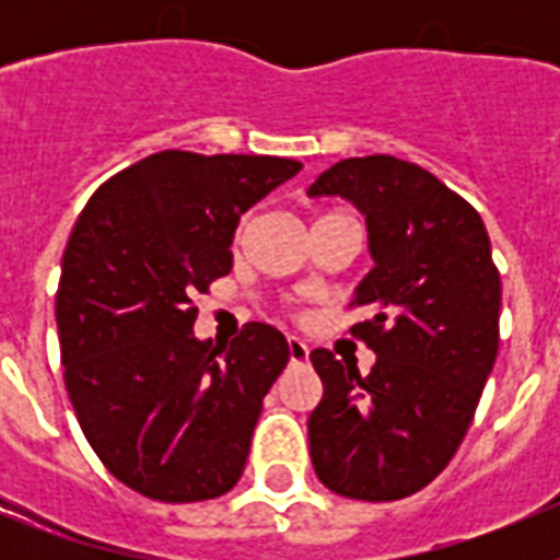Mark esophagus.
<instances>
[{
  "instance_id": "1",
  "label": "esophagus",
  "mask_w": 560,
  "mask_h": 560,
  "mask_svg": "<svg viewBox=\"0 0 560 560\" xmlns=\"http://www.w3.org/2000/svg\"><path fill=\"white\" fill-rule=\"evenodd\" d=\"M288 351L293 363H305L311 358V346L302 337H288Z\"/></svg>"
}]
</instances>
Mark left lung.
I'll list each match as a JSON object with an SVG mask.
<instances>
[{"label": "left lung", "mask_w": 560, "mask_h": 560, "mask_svg": "<svg viewBox=\"0 0 560 560\" xmlns=\"http://www.w3.org/2000/svg\"><path fill=\"white\" fill-rule=\"evenodd\" d=\"M334 194L366 214L374 267L354 305L372 319L351 334L377 360L360 374L311 351L323 400L307 442L334 494L389 503L430 486L468 433L500 346V272L479 211L412 162H337L307 188Z\"/></svg>", "instance_id": "1"}]
</instances>
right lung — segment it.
Wrapping results in <instances>:
<instances>
[{
    "instance_id": "obj_1",
    "label": "right lung",
    "mask_w": 560,
    "mask_h": 560,
    "mask_svg": "<svg viewBox=\"0 0 560 560\" xmlns=\"http://www.w3.org/2000/svg\"><path fill=\"white\" fill-rule=\"evenodd\" d=\"M302 171L281 156L162 151L92 194L57 288L74 416L118 482L162 503L226 494L290 351L244 325L229 346L194 334V293L232 270L237 220Z\"/></svg>"
}]
</instances>
